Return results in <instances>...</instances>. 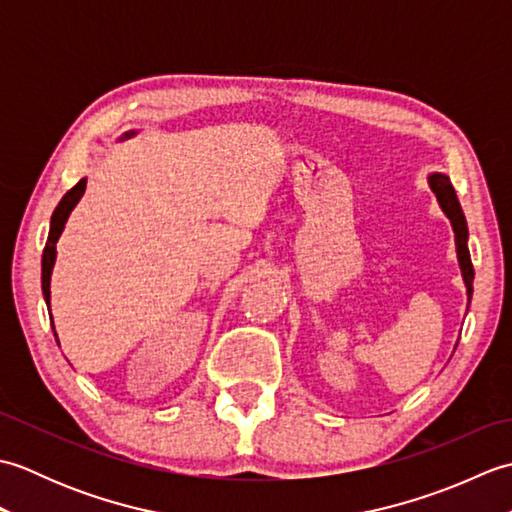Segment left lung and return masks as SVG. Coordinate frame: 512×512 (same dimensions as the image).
<instances>
[{
  "label": "left lung",
  "mask_w": 512,
  "mask_h": 512,
  "mask_svg": "<svg viewBox=\"0 0 512 512\" xmlns=\"http://www.w3.org/2000/svg\"><path fill=\"white\" fill-rule=\"evenodd\" d=\"M429 187L431 191L436 193V198L442 206L444 215L451 220L453 226V233H455V248H458V262L462 268V279L466 284V295H473V277H475V270L471 264V255H469V228H466V217L462 213V206L458 202V195H455L453 184L449 180V176H444V173H431L429 176Z\"/></svg>",
  "instance_id": "obj_1"
}]
</instances>
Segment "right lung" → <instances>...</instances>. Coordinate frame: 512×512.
<instances>
[{
  "instance_id": "right-lung-1",
  "label": "right lung",
  "mask_w": 512,
  "mask_h": 512,
  "mask_svg": "<svg viewBox=\"0 0 512 512\" xmlns=\"http://www.w3.org/2000/svg\"><path fill=\"white\" fill-rule=\"evenodd\" d=\"M129 136H134V132L125 134V138H129ZM85 182H88L85 178L76 182L74 187L63 195L59 206L52 213L48 242H46V248H43V259H41V290H43V299H46V303H48V310H50V275H52V268H54V259H57V242H59V237H61L63 228H65V222H68V217L76 206V202L83 198ZM54 336H57V334H54Z\"/></svg>"
}]
</instances>
